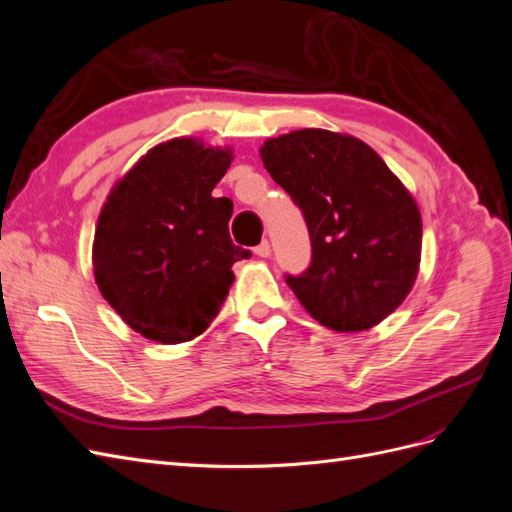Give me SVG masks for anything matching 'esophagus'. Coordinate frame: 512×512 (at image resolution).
Instances as JSON below:
<instances>
[{
    "instance_id": "34e87169",
    "label": "esophagus",
    "mask_w": 512,
    "mask_h": 512,
    "mask_svg": "<svg viewBox=\"0 0 512 512\" xmlns=\"http://www.w3.org/2000/svg\"><path fill=\"white\" fill-rule=\"evenodd\" d=\"M254 254H256V256H260V258H267V256L271 254V245H269V241L265 239L262 243H258V245L254 247Z\"/></svg>"
}]
</instances>
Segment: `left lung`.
Wrapping results in <instances>:
<instances>
[{"label": "left lung", "mask_w": 512, "mask_h": 512, "mask_svg": "<svg viewBox=\"0 0 512 512\" xmlns=\"http://www.w3.org/2000/svg\"><path fill=\"white\" fill-rule=\"evenodd\" d=\"M260 158L303 213L312 260L286 275L305 312L339 333L371 329L401 305L421 260L414 198L363 141L329 130L271 138Z\"/></svg>", "instance_id": "left-lung-1"}]
</instances>
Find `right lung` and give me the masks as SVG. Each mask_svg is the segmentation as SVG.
Wrapping results in <instances>:
<instances>
[{
	"label": "right lung",
	"instance_id": "1",
	"mask_svg": "<svg viewBox=\"0 0 512 512\" xmlns=\"http://www.w3.org/2000/svg\"><path fill=\"white\" fill-rule=\"evenodd\" d=\"M228 149L175 138L151 149L108 196L94 241L102 297L134 331L162 344L203 333L252 252L228 232L230 198L211 192Z\"/></svg>",
	"mask_w": 512,
	"mask_h": 512
}]
</instances>
